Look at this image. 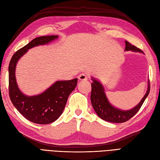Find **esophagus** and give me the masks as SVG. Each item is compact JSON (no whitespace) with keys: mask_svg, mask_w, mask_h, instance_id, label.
<instances>
[{"mask_svg":"<svg viewBox=\"0 0 160 160\" xmlns=\"http://www.w3.org/2000/svg\"><path fill=\"white\" fill-rule=\"evenodd\" d=\"M78 79H79V80L81 81H86V80H88V77H87L84 73H82V74H80V75L78 76Z\"/></svg>","mask_w":160,"mask_h":160,"instance_id":"1","label":"esophagus"}]
</instances>
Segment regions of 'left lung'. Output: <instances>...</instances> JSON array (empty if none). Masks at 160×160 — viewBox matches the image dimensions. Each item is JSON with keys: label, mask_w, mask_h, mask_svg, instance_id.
I'll use <instances>...</instances> for the list:
<instances>
[{"label": "left lung", "mask_w": 160, "mask_h": 160, "mask_svg": "<svg viewBox=\"0 0 160 160\" xmlns=\"http://www.w3.org/2000/svg\"><path fill=\"white\" fill-rule=\"evenodd\" d=\"M125 50L143 52L139 48L130 44L128 41H125ZM92 80L93 81V83H91V101L92 106H93L96 113L98 114L101 119L111 123H123L133 117L138 112L139 109L141 108L150 90L149 81L148 91L139 104L132 109L123 111L114 108L112 105L110 104L107 97L105 94L103 87L99 81H97L93 78H92Z\"/></svg>", "instance_id": "left-lung-1"}]
</instances>
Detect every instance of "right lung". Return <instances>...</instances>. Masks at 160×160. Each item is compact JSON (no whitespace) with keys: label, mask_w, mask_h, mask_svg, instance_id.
<instances>
[{"label":"right lung","mask_w":160,"mask_h":160,"mask_svg":"<svg viewBox=\"0 0 160 160\" xmlns=\"http://www.w3.org/2000/svg\"><path fill=\"white\" fill-rule=\"evenodd\" d=\"M57 38V35H50L34 38L14 53L8 66V93L12 103L26 119L37 124H49L60 117L69 95L76 88L78 79L75 78L69 81H58L41 94L27 96L17 86L15 78L16 65L19 59L29 49L47 44Z\"/></svg>","instance_id":"add662e5"}]
</instances>
